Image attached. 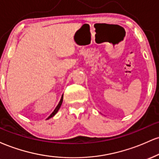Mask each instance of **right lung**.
Here are the masks:
<instances>
[{
    "label": "right lung",
    "mask_w": 159,
    "mask_h": 159,
    "mask_svg": "<svg viewBox=\"0 0 159 159\" xmlns=\"http://www.w3.org/2000/svg\"><path fill=\"white\" fill-rule=\"evenodd\" d=\"M63 96H62V97H61V101H60L59 104H58V105H57V106L56 107V108L54 109V111H53V112L52 113V114H51L50 116H48V119H49V118H51V117H52V116H54V115H55V114H57V112L58 110H59V109H60V107H61V105H62V102H63Z\"/></svg>",
    "instance_id": "right-lung-1"
}]
</instances>
